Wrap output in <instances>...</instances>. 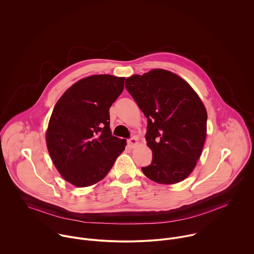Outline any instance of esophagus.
<instances>
[{
  "instance_id": "esophagus-1",
  "label": "esophagus",
  "mask_w": 254,
  "mask_h": 254,
  "mask_svg": "<svg viewBox=\"0 0 254 254\" xmlns=\"http://www.w3.org/2000/svg\"><path fill=\"white\" fill-rule=\"evenodd\" d=\"M127 142H128V145H129L130 148H134L138 144V138L136 136H133Z\"/></svg>"
}]
</instances>
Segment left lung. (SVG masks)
Instances as JSON below:
<instances>
[{
  "label": "left lung",
  "instance_id": "obj_1",
  "mask_svg": "<svg viewBox=\"0 0 254 254\" xmlns=\"http://www.w3.org/2000/svg\"><path fill=\"white\" fill-rule=\"evenodd\" d=\"M125 87L148 120L152 163L144 175L159 184L184 181L194 169L206 136V110L183 78L164 69L132 75Z\"/></svg>",
  "mask_w": 254,
  "mask_h": 254
}]
</instances>
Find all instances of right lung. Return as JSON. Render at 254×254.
Listing matches in <instances>:
<instances>
[{"label": "right lung", "mask_w": 254, "mask_h": 254, "mask_svg": "<svg viewBox=\"0 0 254 254\" xmlns=\"http://www.w3.org/2000/svg\"><path fill=\"white\" fill-rule=\"evenodd\" d=\"M124 77L108 74L80 79L57 102L47 131L51 158L63 178L84 188L101 181L125 150L112 136L109 109L124 89Z\"/></svg>", "instance_id": "1"}]
</instances>
